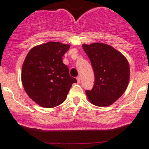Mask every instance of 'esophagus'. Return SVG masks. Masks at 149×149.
Returning a JSON list of instances; mask_svg holds the SVG:
<instances>
[{
  "label": "esophagus",
  "mask_w": 149,
  "mask_h": 149,
  "mask_svg": "<svg viewBox=\"0 0 149 149\" xmlns=\"http://www.w3.org/2000/svg\"><path fill=\"white\" fill-rule=\"evenodd\" d=\"M76 79H77V82L78 83H80V81H81V77L80 76H77V78H76Z\"/></svg>",
  "instance_id": "1"
}]
</instances>
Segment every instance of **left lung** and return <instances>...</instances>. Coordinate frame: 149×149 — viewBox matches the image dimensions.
Here are the masks:
<instances>
[{
	"mask_svg": "<svg viewBox=\"0 0 149 149\" xmlns=\"http://www.w3.org/2000/svg\"><path fill=\"white\" fill-rule=\"evenodd\" d=\"M91 61L95 81L86 94L93 104L109 106L120 98L129 82L130 67L126 58L110 45L104 43L83 45Z\"/></svg>",
	"mask_w": 149,
	"mask_h": 149,
	"instance_id": "left-lung-1",
	"label": "left lung"
}]
</instances>
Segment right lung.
<instances>
[{"instance_id":"1","label":"right lung","mask_w":149,"mask_h":149,"mask_svg":"<svg viewBox=\"0 0 149 149\" xmlns=\"http://www.w3.org/2000/svg\"><path fill=\"white\" fill-rule=\"evenodd\" d=\"M69 45L49 42L33 47L22 65V81L29 97L41 107H55L65 100L77 80L69 74L62 57Z\"/></svg>"}]
</instances>
